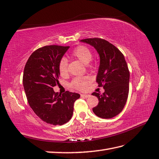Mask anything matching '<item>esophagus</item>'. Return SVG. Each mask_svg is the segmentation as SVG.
<instances>
[{"instance_id": "obj_1", "label": "esophagus", "mask_w": 159, "mask_h": 159, "mask_svg": "<svg viewBox=\"0 0 159 159\" xmlns=\"http://www.w3.org/2000/svg\"><path fill=\"white\" fill-rule=\"evenodd\" d=\"M80 96H81V97H83V98H89L90 95L89 94H81V95H80Z\"/></svg>"}]
</instances>
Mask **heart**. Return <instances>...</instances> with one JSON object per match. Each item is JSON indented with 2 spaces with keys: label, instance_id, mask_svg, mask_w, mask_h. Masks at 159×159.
<instances>
[{
  "label": "heart",
  "instance_id": "b5f03b06",
  "mask_svg": "<svg viewBox=\"0 0 159 159\" xmlns=\"http://www.w3.org/2000/svg\"><path fill=\"white\" fill-rule=\"evenodd\" d=\"M72 55L74 57L83 63L88 64L92 58V52L88 47L84 45H79L72 51ZM68 62L65 58H62L58 63V71L61 75L63 76L67 73ZM91 82V79L88 76L79 77L74 79L71 82V85L79 90H84Z\"/></svg>",
  "mask_w": 159,
  "mask_h": 159
}]
</instances>
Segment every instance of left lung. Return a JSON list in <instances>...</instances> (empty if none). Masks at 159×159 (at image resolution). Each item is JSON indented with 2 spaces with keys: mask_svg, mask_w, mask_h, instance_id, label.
<instances>
[{
  "mask_svg": "<svg viewBox=\"0 0 159 159\" xmlns=\"http://www.w3.org/2000/svg\"><path fill=\"white\" fill-rule=\"evenodd\" d=\"M80 42L94 47L100 57L96 82L103 87L102 94L93 92L98 104L92 109L96 116L111 119L122 111L129 94V71L123 54L117 48L101 39H86Z\"/></svg>",
  "mask_w": 159,
  "mask_h": 159,
  "instance_id": "8db88e82",
  "label": "left lung"
}]
</instances>
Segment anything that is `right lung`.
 Returning a JSON list of instances; mask_svg holds the SVG:
<instances>
[{
    "label": "right lung",
    "instance_id": "1",
    "mask_svg": "<svg viewBox=\"0 0 159 159\" xmlns=\"http://www.w3.org/2000/svg\"><path fill=\"white\" fill-rule=\"evenodd\" d=\"M69 46L48 45L36 49L24 68L23 83L30 106L40 119L53 125H62L73 114L74 103L80 98L67 91L61 94L53 88L58 84V63Z\"/></svg>",
    "mask_w": 159,
    "mask_h": 159
}]
</instances>
